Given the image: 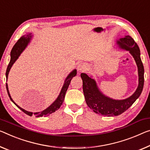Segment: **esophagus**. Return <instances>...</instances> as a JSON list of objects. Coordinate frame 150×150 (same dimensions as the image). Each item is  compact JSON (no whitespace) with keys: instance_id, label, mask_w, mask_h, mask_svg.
<instances>
[{"instance_id":"34e87169","label":"esophagus","mask_w":150,"mask_h":150,"mask_svg":"<svg viewBox=\"0 0 150 150\" xmlns=\"http://www.w3.org/2000/svg\"><path fill=\"white\" fill-rule=\"evenodd\" d=\"M86 64H85L84 63H80L78 65V72H82L84 71L85 69H86Z\"/></svg>"}]
</instances>
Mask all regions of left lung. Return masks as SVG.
Listing matches in <instances>:
<instances>
[{
	"label": "left lung",
	"mask_w": 150,
	"mask_h": 150,
	"mask_svg": "<svg viewBox=\"0 0 150 150\" xmlns=\"http://www.w3.org/2000/svg\"><path fill=\"white\" fill-rule=\"evenodd\" d=\"M121 49L129 52L134 58L138 69L139 84L132 95L123 100H115L104 95L99 89L96 81L86 74L82 73L80 76L83 82V92L87 105L96 113L104 116H117L123 113L139 98L144 84V68L140 57L139 48L133 39L126 35L117 41Z\"/></svg>",
	"instance_id": "8db88e82"
}]
</instances>
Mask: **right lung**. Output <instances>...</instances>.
Here are the masks:
<instances>
[{"label":"right lung","instance_id":"right-lung-1","mask_svg":"<svg viewBox=\"0 0 150 150\" xmlns=\"http://www.w3.org/2000/svg\"><path fill=\"white\" fill-rule=\"evenodd\" d=\"M31 33H29L28 35H25L23 36H22L19 40L17 41V42L15 43V45L13 46L12 50H11V60L10 62H9L7 69H6V81H7V78H8V75L9 73V71H10L11 67H12L13 64L15 63V61L18 59V57L20 56V54H21L22 52L25 49V47H27V45H28V43H29L30 40H31ZM76 70H74L72 72H71L70 73L67 78H66L65 82L64 83L63 86H62V90L60 91V93H59V96H57V98L56 100L54 101L52 104L49 107H47V109L43 110V111L41 112H34V115H35V117H43V116H47V115H50V114L54 112L56 110H58L59 109V107H61V105H62V103H64V98H65V94L66 91H67L68 88L69 86V84H70L71 80L73 77H74L76 75ZM6 91H7V93L8 94V96L11 101L15 104L17 107L22 110L23 112H24L25 114L28 115L29 116H32L33 115V112H29L25 110V109L21 108L19 106H18L16 103L14 102L13 100L11 98V96L10 95V93H9L8 91V84L7 83H6Z\"/></svg>","mask_w":150,"mask_h":150}]
</instances>
